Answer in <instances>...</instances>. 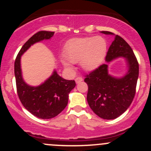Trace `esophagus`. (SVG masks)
<instances>
[{"label": "esophagus", "instance_id": "obj_1", "mask_svg": "<svg viewBox=\"0 0 151 151\" xmlns=\"http://www.w3.org/2000/svg\"><path fill=\"white\" fill-rule=\"evenodd\" d=\"M83 77H77V78L75 79V82H76V83H77V84H78V83H80L81 82H83Z\"/></svg>", "mask_w": 151, "mask_h": 151}]
</instances>
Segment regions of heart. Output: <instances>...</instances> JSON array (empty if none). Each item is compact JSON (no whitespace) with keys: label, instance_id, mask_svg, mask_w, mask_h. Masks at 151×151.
<instances>
[{"label":"heart","instance_id":"1","mask_svg":"<svg viewBox=\"0 0 151 151\" xmlns=\"http://www.w3.org/2000/svg\"><path fill=\"white\" fill-rule=\"evenodd\" d=\"M107 52V43L102 36L76 38L70 40L64 50L65 58L69 62H80L86 71H93L101 66ZM68 68H72L67 61L63 62Z\"/></svg>","mask_w":151,"mask_h":151}]
</instances>
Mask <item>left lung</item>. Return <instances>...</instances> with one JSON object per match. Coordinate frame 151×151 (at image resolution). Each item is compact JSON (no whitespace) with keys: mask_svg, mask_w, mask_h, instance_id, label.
<instances>
[{"mask_svg":"<svg viewBox=\"0 0 151 151\" xmlns=\"http://www.w3.org/2000/svg\"><path fill=\"white\" fill-rule=\"evenodd\" d=\"M114 35L109 31H101ZM123 58L128 71L123 77L109 74L108 65L103 64L85 79L88 84L87 101L94 113L101 118L112 120L121 115L129 107L134 97L139 76V64L132 47L121 36L115 35L106 53L107 63Z\"/></svg>","mask_w":151,"mask_h":151,"instance_id":"left-lung-1","label":"left lung"}]
</instances>
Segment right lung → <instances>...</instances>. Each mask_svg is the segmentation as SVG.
<instances>
[{
	"mask_svg": "<svg viewBox=\"0 0 151 151\" xmlns=\"http://www.w3.org/2000/svg\"><path fill=\"white\" fill-rule=\"evenodd\" d=\"M54 32L39 31L30 38L19 50L14 62V75L18 96L24 107L32 115L42 119L57 116L67 106L68 94L74 88V80L62 78L54 70L52 75L38 86L27 84L22 78L21 56L34 44L50 39Z\"/></svg>",
	"mask_w": 151,
	"mask_h": 151,
	"instance_id": "1",
	"label": "right lung"
}]
</instances>
